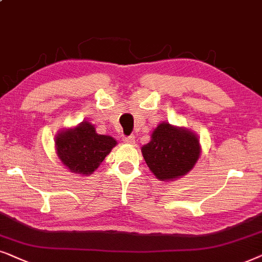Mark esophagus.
Instances as JSON below:
<instances>
[{
    "instance_id": "1",
    "label": "esophagus",
    "mask_w": 262,
    "mask_h": 262,
    "mask_svg": "<svg viewBox=\"0 0 262 262\" xmlns=\"http://www.w3.org/2000/svg\"><path fill=\"white\" fill-rule=\"evenodd\" d=\"M122 141L124 142V144H134L135 142V137L134 135H129V137H124L123 139H122Z\"/></svg>"
}]
</instances>
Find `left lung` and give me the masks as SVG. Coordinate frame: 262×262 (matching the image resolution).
Listing matches in <instances>:
<instances>
[{
  "label": "left lung",
  "mask_w": 262,
  "mask_h": 262,
  "mask_svg": "<svg viewBox=\"0 0 262 262\" xmlns=\"http://www.w3.org/2000/svg\"><path fill=\"white\" fill-rule=\"evenodd\" d=\"M151 138L141 151L157 179H179L193 169L200 156V145L194 133L169 123H160Z\"/></svg>",
  "instance_id": "8db88e82"
}]
</instances>
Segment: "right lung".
Returning <instances> with one entry per match:
<instances>
[{
  "instance_id": "add662e5",
  "label": "right lung",
  "mask_w": 262,
  "mask_h": 262,
  "mask_svg": "<svg viewBox=\"0 0 262 262\" xmlns=\"http://www.w3.org/2000/svg\"><path fill=\"white\" fill-rule=\"evenodd\" d=\"M117 142L107 135H99L89 122L74 129L61 132L56 138V149L62 163L73 172H93Z\"/></svg>"
}]
</instances>
